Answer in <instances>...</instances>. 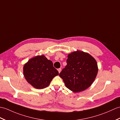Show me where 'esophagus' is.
<instances>
[{"label": "esophagus", "mask_w": 120, "mask_h": 120, "mask_svg": "<svg viewBox=\"0 0 120 120\" xmlns=\"http://www.w3.org/2000/svg\"><path fill=\"white\" fill-rule=\"evenodd\" d=\"M58 72H59V73H60L61 71V68H58Z\"/></svg>", "instance_id": "1"}]
</instances>
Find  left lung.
Here are the masks:
<instances>
[{"label": "left lung", "instance_id": "8db88e82", "mask_svg": "<svg viewBox=\"0 0 120 120\" xmlns=\"http://www.w3.org/2000/svg\"><path fill=\"white\" fill-rule=\"evenodd\" d=\"M66 62L59 74L66 87L75 93L90 87L98 73L96 60L90 54L78 51L68 55Z\"/></svg>", "mask_w": 120, "mask_h": 120}]
</instances>
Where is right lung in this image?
<instances>
[{
    "instance_id": "add662e5",
    "label": "right lung",
    "mask_w": 120,
    "mask_h": 120,
    "mask_svg": "<svg viewBox=\"0 0 120 120\" xmlns=\"http://www.w3.org/2000/svg\"><path fill=\"white\" fill-rule=\"evenodd\" d=\"M25 78L37 89L47 87L59 72L53 66L52 61L44 55L38 56L29 60L23 66Z\"/></svg>"
}]
</instances>
